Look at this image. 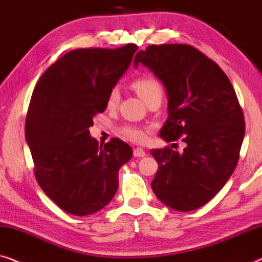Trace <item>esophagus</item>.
Listing matches in <instances>:
<instances>
[{
  "label": "esophagus",
  "mask_w": 262,
  "mask_h": 262,
  "mask_svg": "<svg viewBox=\"0 0 262 262\" xmlns=\"http://www.w3.org/2000/svg\"><path fill=\"white\" fill-rule=\"evenodd\" d=\"M134 157H136V158H143V157H146L145 149L140 148V147H138V148H135V149H134Z\"/></svg>",
  "instance_id": "esophagus-1"
}]
</instances>
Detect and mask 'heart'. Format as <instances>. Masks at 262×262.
I'll return each instance as SVG.
<instances>
[{
	"label": "heart",
	"mask_w": 262,
	"mask_h": 262,
	"mask_svg": "<svg viewBox=\"0 0 262 262\" xmlns=\"http://www.w3.org/2000/svg\"><path fill=\"white\" fill-rule=\"evenodd\" d=\"M136 93L141 97V99L145 103H148L154 98H160L163 96V89H161L160 83L157 79L152 78V77H142L135 80L133 84ZM120 101V89L117 86L113 88L110 90L106 98V106L108 108H115L119 104ZM121 134L126 136L127 139L132 140L134 142H142L146 140V130L139 127H133V126H126L121 129Z\"/></svg>",
	"instance_id": "heart-1"
}]
</instances>
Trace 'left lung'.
I'll list each match as a JSON object with an SVG mask.
<instances>
[{
    "label": "left lung",
    "mask_w": 262,
    "mask_h": 262,
    "mask_svg": "<svg viewBox=\"0 0 262 262\" xmlns=\"http://www.w3.org/2000/svg\"><path fill=\"white\" fill-rule=\"evenodd\" d=\"M139 64L166 90L168 117L160 138L185 143L180 153L150 150L159 165L153 192L177 211L201 208L219 193L238 161L245 120L234 88L215 61L189 45L148 46L136 53L135 68Z\"/></svg>",
    "instance_id": "left-lung-1"
}]
</instances>
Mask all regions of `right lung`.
<instances>
[{
	"label": "right lung",
	"mask_w": 262,
	"mask_h": 262,
	"mask_svg": "<svg viewBox=\"0 0 262 262\" xmlns=\"http://www.w3.org/2000/svg\"><path fill=\"white\" fill-rule=\"evenodd\" d=\"M139 47L70 51L43 72L26 119V141L35 177L64 211L86 216L113 200L119 169L133 149L120 139L104 146L90 135L96 114L106 108L110 90L129 68Z\"/></svg>",
	"instance_id": "obj_1"
}]
</instances>
